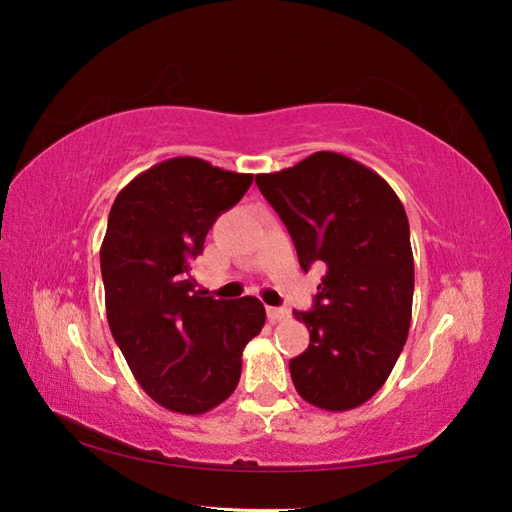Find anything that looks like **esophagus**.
I'll list each match as a JSON object with an SVG mask.
<instances>
[{
  "mask_svg": "<svg viewBox=\"0 0 512 512\" xmlns=\"http://www.w3.org/2000/svg\"><path fill=\"white\" fill-rule=\"evenodd\" d=\"M266 312H268V319L273 321V323H281V321H286L288 317H290V312L286 310V308H266Z\"/></svg>",
  "mask_w": 512,
  "mask_h": 512,
  "instance_id": "obj_1",
  "label": "esophagus"
}]
</instances>
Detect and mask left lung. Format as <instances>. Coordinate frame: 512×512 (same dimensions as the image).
<instances>
[{
    "label": "left lung",
    "mask_w": 512,
    "mask_h": 512,
    "mask_svg": "<svg viewBox=\"0 0 512 512\" xmlns=\"http://www.w3.org/2000/svg\"><path fill=\"white\" fill-rule=\"evenodd\" d=\"M255 182L286 224L301 268L325 266L312 310H295L310 345L290 361L292 383L314 407L363 405L385 385L409 334L413 253L405 206L376 171L334 151L259 173Z\"/></svg>",
    "instance_id": "left-lung-1"
}]
</instances>
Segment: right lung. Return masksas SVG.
<instances>
[{
	"instance_id": "right-lung-1",
	"label": "right lung",
	"mask_w": 512,
	"mask_h": 512,
	"mask_svg": "<svg viewBox=\"0 0 512 512\" xmlns=\"http://www.w3.org/2000/svg\"><path fill=\"white\" fill-rule=\"evenodd\" d=\"M253 176L171 158L116 195L101 246L107 321L138 385L169 411L198 416L233 394L246 343L262 332L255 297H204L191 277L206 233Z\"/></svg>"
}]
</instances>
